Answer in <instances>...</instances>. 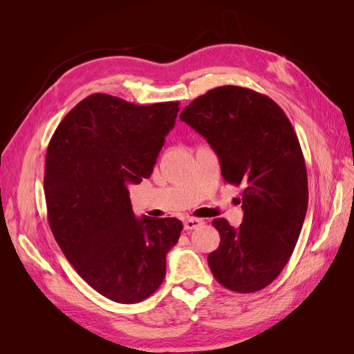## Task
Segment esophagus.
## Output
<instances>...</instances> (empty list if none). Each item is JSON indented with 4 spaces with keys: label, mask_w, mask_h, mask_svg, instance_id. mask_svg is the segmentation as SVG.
<instances>
[{
    "label": "esophagus",
    "mask_w": 354,
    "mask_h": 354,
    "mask_svg": "<svg viewBox=\"0 0 354 354\" xmlns=\"http://www.w3.org/2000/svg\"><path fill=\"white\" fill-rule=\"evenodd\" d=\"M202 224H203V221L199 220V218H186L185 220V229L186 230H194V229L201 227Z\"/></svg>",
    "instance_id": "esophagus-1"
}]
</instances>
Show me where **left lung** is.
I'll list each match as a JSON object with an SVG mask.
<instances>
[{
  "label": "left lung",
  "instance_id": "1",
  "mask_svg": "<svg viewBox=\"0 0 354 354\" xmlns=\"http://www.w3.org/2000/svg\"><path fill=\"white\" fill-rule=\"evenodd\" d=\"M180 120L207 138L224 181L242 187L241 226L212 220L220 245L208 255L209 269L230 291H260L283 270L307 212V171L294 128L270 97L236 85L199 95Z\"/></svg>",
  "mask_w": 354,
  "mask_h": 354
}]
</instances>
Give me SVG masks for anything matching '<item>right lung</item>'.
I'll list each match as a JSON object with an SVG mask.
<instances>
[{
  "label": "right lung",
  "mask_w": 354,
  "mask_h": 354,
  "mask_svg": "<svg viewBox=\"0 0 354 354\" xmlns=\"http://www.w3.org/2000/svg\"><path fill=\"white\" fill-rule=\"evenodd\" d=\"M178 104L91 94L63 118L47 149L53 236L82 279L116 303H140L156 291L183 230L177 218H136L128 196V186L151 177Z\"/></svg>",
  "instance_id": "1"
}]
</instances>
